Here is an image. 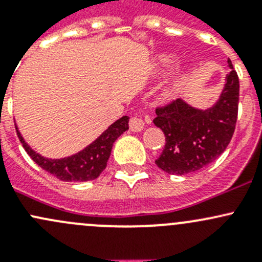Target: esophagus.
Instances as JSON below:
<instances>
[{
    "instance_id": "esophagus-1",
    "label": "esophagus",
    "mask_w": 262,
    "mask_h": 262,
    "mask_svg": "<svg viewBox=\"0 0 262 262\" xmlns=\"http://www.w3.org/2000/svg\"><path fill=\"white\" fill-rule=\"evenodd\" d=\"M150 123V119L148 116H133L129 121V126H130L132 132H142L146 126V124Z\"/></svg>"
}]
</instances>
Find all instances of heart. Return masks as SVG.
<instances>
[{
    "label": "heart",
    "instance_id": "b5f03b06",
    "mask_svg": "<svg viewBox=\"0 0 262 262\" xmlns=\"http://www.w3.org/2000/svg\"><path fill=\"white\" fill-rule=\"evenodd\" d=\"M157 62V66L160 68H170L173 63L176 62V57L173 54H170V53H163V54H160L156 59ZM182 76L178 75L172 78V81L168 84L167 90H166V97H172L175 96L176 94L180 90L181 83H182Z\"/></svg>",
    "mask_w": 262,
    "mask_h": 262
}]
</instances>
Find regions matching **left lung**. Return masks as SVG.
Segmentation results:
<instances>
[{
    "instance_id": "obj_1",
    "label": "left lung",
    "mask_w": 262,
    "mask_h": 262,
    "mask_svg": "<svg viewBox=\"0 0 262 262\" xmlns=\"http://www.w3.org/2000/svg\"><path fill=\"white\" fill-rule=\"evenodd\" d=\"M231 72L219 99L210 107L199 109L178 99L156 110L153 123L162 129L166 144L156 165L170 175L195 172L215 161L231 142L238 114L239 82L232 62Z\"/></svg>"
}]
</instances>
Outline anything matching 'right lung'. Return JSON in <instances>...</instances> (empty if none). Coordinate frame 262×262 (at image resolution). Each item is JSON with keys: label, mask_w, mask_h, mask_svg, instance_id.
<instances>
[{"label": "right lung", "mask_w": 262, "mask_h": 262, "mask_svg": "<svg viewBox=\"0 0 262 262\" xmlns=\"http://www.w3.org/2000/svg\"><path fill=\"white\" fill-rule=\"evenodd\" d=\"M128 123L129 116L118 119L92 143L84 147L80 152L63 158H48L41 156L40 153H36L23 138L16 124L15 126H16L18 139L28 155L43 170L48 171L62 181H90L99 178L100 173L105 170L107 160L112 155L113 144L124 132L128 130Z\"/></svg>", "instance_id": "obj_1"}]
</instances>
